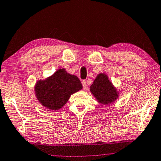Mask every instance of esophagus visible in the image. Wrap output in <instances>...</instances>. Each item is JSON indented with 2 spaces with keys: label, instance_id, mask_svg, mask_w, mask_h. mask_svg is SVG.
<instances>
[{
  "label": "esophagus",
  "instance_id": "34e87169",
  "mask_svg": "<svg viewBox=\"0 0 161 161\" xmlns=\"http://www.w3.org/2000/svg\"><path fill=\"white\" fill-rule=\"evenodd\" d=\"M82 86H83V89H86L87 84H86V81L85 80L82 81Z\"/></svg>",
  "mask_w": 161,
  "mask_h": 161
}]
</instances>
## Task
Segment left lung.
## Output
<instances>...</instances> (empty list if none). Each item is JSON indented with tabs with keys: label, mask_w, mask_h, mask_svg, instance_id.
<instances>
[{
	"label": "left lung",
	"mask_w": 161,
	"mask_h": 161,
	"mask_svg": "<svg viewBox=\"0 0 161 161\" xmlns=\"http://www.w3.org/2000/svg\"><path fill=\"white\" fill-rule=\"evenodd\" d=\"M90 90L99 102L111 103L118 97V93L104 74H99L90 86Z\"/></svg>",
	"instance_id": "obj_1"
}]
</instances>
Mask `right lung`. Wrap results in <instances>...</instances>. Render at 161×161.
Returning <instances> with one entry per match:
<instances>
[{"instance_id":"right-lung-1","label":"right lung","mask_w":161,"mask_h":161,"mask_svg":"<svg viewBox=\"0 0 161 161\" xmlns=\"http://www.w3.org/2000/svg\"><path fill=\"white\" fill-rule=\"evenodd\" d=\"M81 89L82 85L77 76L60 69L47 80L38 81L35 92L37 99L44 107L57 111L67 103L71 94Z\"/></svg>"}]
</instances>
